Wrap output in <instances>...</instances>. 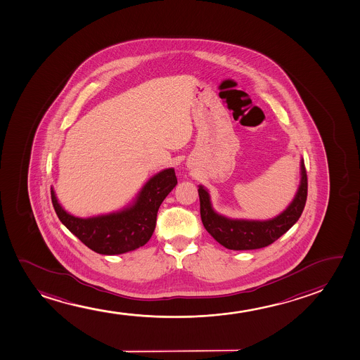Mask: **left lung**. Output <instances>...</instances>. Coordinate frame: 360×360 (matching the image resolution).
<instances>
[{
  "label": "left lung",
  "mask_w": 360,
  "mask_h": 360,
  "mask_svg": "<svg viewBox=\"0 0 360 360\" xmlns=\"http://www.w3.org/2000/svg\"><path fill=\"white\" fill-rule=\"evenodd\" d=\"M300 185L288 207L270 219L229 218L214 211L207 188L198 185L200 212L203 227L218 243L231 250L264 248L286 233L299 221L307 198V175L304 159L300 160Z\"/></svg>",
  "instance_id": "8db88e82"
}]
</instances>
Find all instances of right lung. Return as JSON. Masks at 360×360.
Instances as JSON below:
<instances>
[{
	"label": "right lung",
	"instance_id": "obj_1",
	"mask_svg": "<svg viewBox=\"0 0 360 360\" xmlns=\"http://www.w3.org/2000/svg\"><path fill=\"white\" fill-rule=\"evenodd\" d=\"M174 167L157 172L127 206L92 217H76L61 206L51 186V202L60 222L86 247L103 255L128 253L141 248L155 229L158 210L176 186Z\"/></svg>",
	"mask_w": 360,
	"mask_h": 360
}]
</instances>
